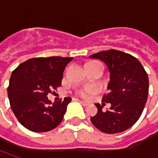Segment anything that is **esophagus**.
Wrapping results in <instances>:
<instances>
[{"label": "esophagus", "mask_w": 158, "mask_h": 158, "mask_svg": "<svg viewBox=\"0 0 158 158\" xmlns=\"http://www.w3.org/2000/svg\"><path fill=\"white\" fill-rule=\"evenodd\" d=\"M78 102L80 103V104H82L83 106H88V104L86 103V102H83V101H81V100H78Z\"/></svg>", "instance_id": "esophagus-1"}]
</instances>
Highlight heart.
Wrapping results in <instances>:
<instances>
[{"label": "heart", "instance_id": "obj_1", "mask_svg": "<svg viewBox=\"0 0 158 158\" xmlns=\"http://www.w3.org/2000/svg\"><path fill=\"white\" fill-rule=\"evenodd\" d=\"M88 66H98V67H101L102 68V64L100 62H98V61H92V62H89L87 64V67ZM95 91H96V89L94 88H85L82 89L78 91V95L81 96L83 98H87L89 95L93 94Z\"/></svg>", "mask_w": 158, "mask_h": 158}]
</instances>
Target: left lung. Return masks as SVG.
<instances>
[{
  "label": "left lung",
  "instance_id": "8db88e82",
  "mask_svg": "<svg viewBox=\"0 0 158 158\" xmlns=\"http://www.w3.org/2000/svg\"><path fill=\"white\" fill-rule=\"evenodd\" d=\"M89 58L100 60L109 69V92L102 101L111 104L106 112L103 106L96 104L98 112L90 117V121L106 134H116L130 128L141 117L148 99L149 77L143 65L131 54L112 49L94 53Z\"/></svg>",
  "mask_w": 158,
  "mask_h": 158
}]
</instances>
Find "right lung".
I'll list each match as a JSON object with an SVG mask.
<instances>
[{"mask_svg":"<svg viewBox=\"0 0 158 158\" xmlns=\"http://www.w3.org/2000/svg\"><path fill=\"white\" fill-rule=\"evenodd\" d=\"M73 58H33L20 64L10 76L8 96L15 116L36 133L52 130L60 124L70 98L52 103L47 95L61 85L63 71Z\"/></svg>","mask_w":158,"mask_h":158,"instance_id":"obj_1","label":"right lung"}]
</instances>
